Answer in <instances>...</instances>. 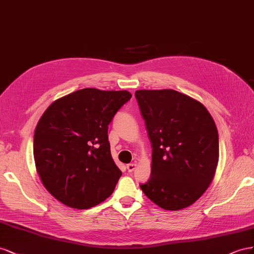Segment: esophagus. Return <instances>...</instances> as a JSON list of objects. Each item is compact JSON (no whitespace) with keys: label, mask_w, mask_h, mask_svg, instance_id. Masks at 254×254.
<instances>
[{"label":"esophagus","mask_w":254,"mask_h":254,"mask_svg":"<svg viewBox=\"0 0 254 254\" xmlns=\"http://www.w3.org/2000/svg\"><path fill=\"white\" fill-rule=\"evenodd\" d=\"M137 167V164L136 163H132V164H128L127 165V171L128 172H133Z\"/></svg>","instance_id":"34e87169"}]
</instances>
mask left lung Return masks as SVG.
<instances>
[{
	"instance_id": "obj_1",
	"label": "left lung",
	"mask_w": 254,
	"mask_h": 254,
	"mask_svg": "<svg viewBox=\"0 0 254 254\" xmlns=\"http://www.w3.org/2000/svg\"><path fill=\"white\" fill-rule=\"evenodd\" d=\"M152 147L151 177L141 190L156 205L179 211L194 203L214 179L218 131L205 106L173 89L136 90Z\"/></svg>"
}]
</instances>
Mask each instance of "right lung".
Segmentation results:
<instances>
[{
    "label": "right lung",
    "mask_w": 254,
    "mask_h": 254,
    "mask_svg": "<svg viewBox=\"0 0 254 254\" xmlns=\"http://www.w3.org/2000/svg\"><path fill=\"white\" fill-rule=\"evenodd\" d=\"M132 98L127 90L84 88L57 99L34 134V159L46 190L64 205L85 209L113 193L121 177L111 154L108 125Z\"/></svg>",
    "instance_id": "1"
}]
</instances>
